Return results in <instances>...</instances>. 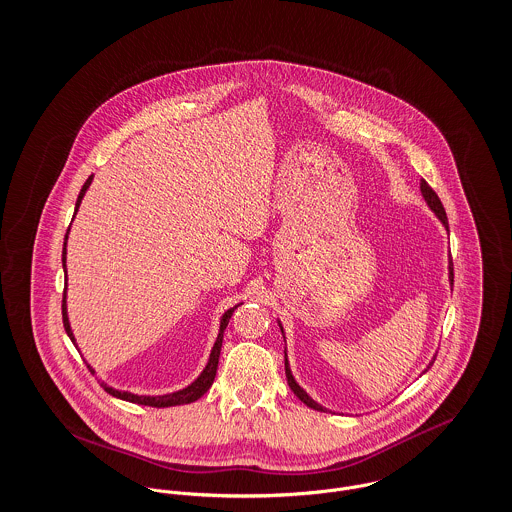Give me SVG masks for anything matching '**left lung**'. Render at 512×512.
<instances>
[{
  "label": "left lung",
  "instance_id": "1",
  "mask_svg": "<svg viewBox=\"0 0 512 512\" xmlns=\"http://www.w3.org/2000/svg\"><path fill=\"white\" fill-rule=\"evenodd\" d=\"M420 192H422V196H424V200H426V204H428V208L438 216V220L444 224V228L448 229V216H446V210H444V206H442V202H440V198H438V194L428 186V182L422 178L420 180ZM450 231V229H448ZM448 269H450V284H454V263H452V259H450V265H448ZM279 326H281V322H279ZM281 332H283V326H281ZM284 334V332H283ZM436 361V355H434V359L430 361V365L424 369V373L432 367V363ZM284 371H286V381H288V387L292 389V393L296 395V397L300 398L306 406H310V408H314V410H320V412H328L322 404H318L314 398L310 397L296 381H294V377H292V371H290V367H288V359H286V349H284Z\"/></svg>",
  "mask_w": 512,
  "mask_h": 512
}]
</instances>
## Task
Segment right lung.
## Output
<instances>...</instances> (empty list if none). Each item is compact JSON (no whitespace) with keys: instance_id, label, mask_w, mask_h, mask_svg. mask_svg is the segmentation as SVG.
Returning <instances> with one entry per match:
<instances>
[{"instance_id":"1","label":"right lung","mask_w":512,"mask_h":512,"mask_svg":"<svg viewBox=\"0 0 512 512\" xmlns=\"http://www.w3.org/2000/svg\"><path fill=\"white\" fill-rule=\"evenodd\" d=\"M92 178H94V176H90V178L84 182V186H82V190H80V194H78V200H76V208H74V212H78L80 202H82V198H84L86 190H88V188H90V184H92ZM68 231H70V228H68ZM68 231H66V235H64V247H62V269H64V271H66V239H68ZM237 306H239V304H237ZM237 306L229 308L228 312L222 316V320H220V332H218V338H216V343H214V347H212L210 359H208V363H206L204 371L198 375V379H196V381H192L188 387H184V389H180V391H174V393H169V395H155V397H149V395H133V393H127V391H117L114 387H110L108 383H102L104 391H106V393H110L112 397L121 398V400L133 402V404L155 406V408H167V406H178V404H190V402L198 400V398L202 397L204 393H208V389L212 387V383H214V379H216L218 361H220V351H222V341H224V330L228 328L229 318H231V314L235 312V308H237ZM62 324H64V330H66L68 338H70L72 343L76 345L74 334H72V330H70L68 314H66V288H64V294H62ZM76 347H78V345H76ZM88 369L94 373V369H92L90 365H88Z\"/></svg>"}]
</instances>
